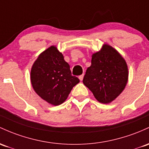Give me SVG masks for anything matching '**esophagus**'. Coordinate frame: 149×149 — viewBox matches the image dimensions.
I'll return each instance as SVG.
<instances>
[{"label": "esophagus", "instance_id": "obj_1", "mask_svg": "<svg viewBox=\"0 0 149 149\" xmlns=\"http://www.w3.org/2000/svg\"><path fill=\"white\" fill-rule=\"evenodd\" d=\"M83 76H84V74H82V75H81V76H79V77H78V78H79V79L81 80V81H83Z\"/></svg>", "mask_w": 149, "mask_h": 149}]
</instances>
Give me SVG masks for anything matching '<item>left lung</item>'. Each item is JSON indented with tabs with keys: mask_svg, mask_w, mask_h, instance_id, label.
<instances>
[{
	"mask_svg": "<svg viewBox=\"0 0 149 149\" xmlns=\"http://www.w3.org/2000/svg\"><path fill=\"white\" fill-rule=\"evenodd\" d=\"M128 77L125 58L112 46L104 44L99 52L93 54L83 83L98 102L108 104L125 90Z\"/></svg>",
	"mask_w": 149,
	"mask_h": 149,
	"instance_id": "8db88e82",
	"label": "left lung"
}]
</instances>
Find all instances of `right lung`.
<instances>
[{"label":"right lung","mask_w":149,"mask_h":149,"mask_svg":"<svg viewBox=\"0 0 149 149\" xmlns=\"http://www.w3.org/2000/svg\"><path fill=\"white\" fill-rule=\"evenodd\" d=\"M30 81L35 93L52 105L66 101L80 80L71 75L70 66L56 46L42 52L31 68Z\"/></svg>","instance_id":"obj_1"}]
</instances>
